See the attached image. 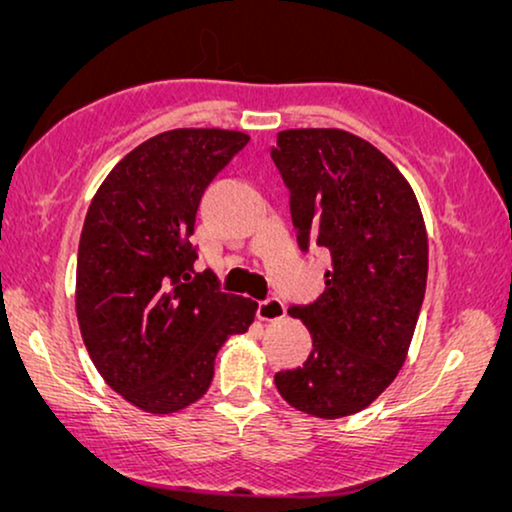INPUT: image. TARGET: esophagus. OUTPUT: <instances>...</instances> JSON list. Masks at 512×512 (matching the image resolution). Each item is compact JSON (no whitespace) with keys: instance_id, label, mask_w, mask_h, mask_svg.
I'll list each match as a JSON object with an SVG mask.
<instances>
[{"instance_id":"1","label":"esophagus","mask_w":512,"mask_h":512,"mask_svg":"<svg viewBox=\"0 0 512 512\" xmlns=\"http://www.w3.org/2000/svg\"><path fill=\"white\" fill-rule=\"evenodd\" d=\"M286 317V305L279 298H268L258 303V319L261 321H279Z\"/></svg>"}]
</instances>
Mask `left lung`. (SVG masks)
<instances>
[{
    "mask_svg": "<svg viewBox=\"0 0 512 512\" xmlns=\"http://www.w3.org/2000/svg\"><path fill=\"white\" fill-rule=\"evenodd\" d=\"M270 156L291 193L300 249L331 251L324 293L289 307L310 328L312 352L275 375L277 391L312 417L354 415L408 356L429 272L422 209L401 170L347 130H282Z\"/></svg>",
    "mask_w": 512,
    "mask_h": 512,
    "instance_id": "1",
    "label": "left lung"
}]
</instances>
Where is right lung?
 Instances as JSON below:
<instances>
[{
    "instance_id": "1",
    "label": "right lung",
    "mask_w": 512,
    "mask_h": 512,
    "mask_svg": "<svg viewBox=\"0 0 512 512\" xmlns=\"http://www.w3.org/2000/svg\"><path fill=\"white\" fill-rule=\"evenodd\" d=\"M249 142L221 128L160 132L107 174L83 221L76 317L97 373L125 401L170 415L205 396L230 335L258 303L195 272L200 198Z\"/></svg>"
}]
</instances>
